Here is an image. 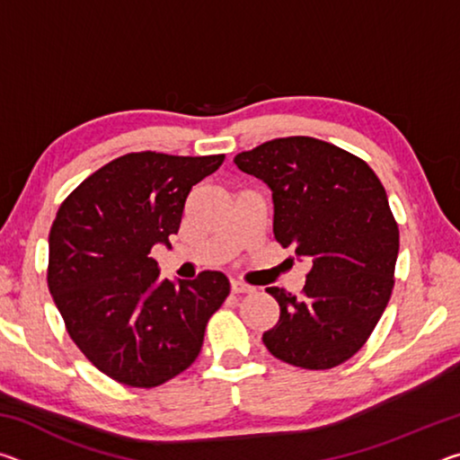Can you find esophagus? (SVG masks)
<instances>
[{
  "mask_svg": "<svg viewBox=\"0 0 460 460\" xmlns=\"http://www.w3.org/2000/svg\"><path fill=\"white\" fill-rule=\"evenodd\" d=\"M231 292L233 294H252L253 288L243 284V282H231Z\"/></svg>",
  "mask_w": 460,
  "mask_h": 460,
  "instance_id": "34e87169",
  "label": "esophagus"
}]
</instances>
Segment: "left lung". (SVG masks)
Returning <instances> with one entry per match:
<instances>
[{
	"mask_svg": "<svg viewBox=\"0 0 460 460\" xmlns=\"http://www.w3.org/2000/svg\"><path fill=\"white\" fill-rule=\"evenodd\" d=\"M235 164L271 189L278 243L310 261L300 296L266 290L279 321L263 345L294 367H337L367 342L395 284L400 229L384 184L359 155L308 136L270 139Z\"/></svg>",
	"mask_w": 460,
	"mask_h": 460,
	"instance_id": "obj_1",
	"label": "left lung"
}]
</instances>
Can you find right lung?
<instances>
[{
    "label": "right lung",
    "mask_w": 460,
    "mask_h": 460,
    "mask_svg": "<svg viewBox=\"0 0 460 460\" xmlns=\"http://www.w3.org/2000/svg\"><path fill=\"white\" fill-rule=\"evenodd\" d=\"M223 160L131 152L84 178L58 207L49 290L68 337L118 384L150 389L189 369L208 318L229 296L221 271L174 286L150 258L178 233L192 186Z\"/></svg>",
    "instance_id": "1"
}]
</instances>
